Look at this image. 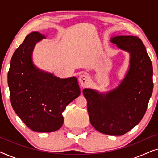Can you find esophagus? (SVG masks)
Segmentation results:
<instances>
[{
    "instance_id": "1",
    "label": "esophagus",
    "mask_w": 158,
    "mask_h": 158,
    "mask_svg": "<svg viewBox=\"0 0 158 158\" xmlns=\"http://www.w3.org/2000/svg\"><path fill=\"white\" fill-rule=\"evenodd\" d=\"M89 82V77L86 75H81L79 77V83L81 84V87H84Z\"/></svg>"
}]
</instances>
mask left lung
<instances>
[{"label": "left lung", "instance_id": "left-lung-1", "mask_svg": "<svg viewBox=\"0 0 158 158\" xmlns=\"http://www.w3.org/2000/svg\"><path fill=\"white\" fill-rule=\"evenodd\" d=\"M110 42L129 55L124 77L109 91L84 88L83 93L92 126L105 135L120 136L130 131L143 118L153 90V70L139 37L115 36Z\"/></svg>", "mask_w": 158, "mask_h": 158}]
</instances>
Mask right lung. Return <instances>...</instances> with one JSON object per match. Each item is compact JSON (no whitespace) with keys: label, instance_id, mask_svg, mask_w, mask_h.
Segmentation results:
<instances>
[{"label":"right lung","instance_id":"1","mask_svg":"<svg viewBox=\"0 0 158 158\" xmlns=\"http://www.w3.org/2000/svg\"><path fill=\"white\" fill-rule=\"evenodd\" d=\"M46 37L38 31L28 34L14 52L8 73L13 109L36 132H52L61 128L62 112L81 94L76 77L60 78L34 63V47Z\"/></svg>","mask_w":158,"mask_h":158}]
</instances>
